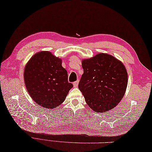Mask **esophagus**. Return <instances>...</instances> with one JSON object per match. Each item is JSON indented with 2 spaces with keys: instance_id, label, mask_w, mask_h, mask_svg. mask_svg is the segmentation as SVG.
<instances>
[{
  "instance_id": "34e87169",
  "label": "esophagus",
  "mask_w": 152,
  "mask_h": 152,
  "mask_svg": "<svg viewBox=\"0 0 152 152\" xmlns=\"http://www.w3.org/2000/svg\"><path fill=\"white\" fill-rule=\"evenodd\" d=\"M78 84H79V80H77V81H76L73 83V85H74V87H77Z\"/></svg>"
}]
</instances>
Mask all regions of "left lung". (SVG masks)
<instances>
[{
  "label": "left lung",
  "instance_id": "left-lung-1",
  "mask_svg": "<svg viewBox=\"0 0 152 152\" xmlns=\"http://www.w3.org/2000/svg\"><path fill=\"white\" fill-rule=\"evenodd\" d=\"M84 73L79 88L88 107L104 113L121 101L128 85V73L122 63L107 53H99L82 61Z\"/></svg>",
  "mask_w": 152,
  "mask_h": 152
}]
</instances>
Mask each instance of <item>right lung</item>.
I'll use <instances>...</instances> for the list:
<instances>
[{
	"mask_svg": "<svg viewBox=\"0 0 152 152\" xmlns=\"http://www.w3.org/2000/svg\"><path fill=\"white\" fill-rule=\"evenodd\" d=\"M61 59L49 51L36 53L26 65L24 77L28 92L36 103L54 108L64 101L73 87L68 82L67 71Z\"/></svg>",
	"mask_w": 152,
	"mask_h": 152,
	"instance_id": "obj_1",
	"label": "right lung"
}]
</instances>
